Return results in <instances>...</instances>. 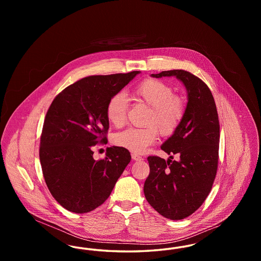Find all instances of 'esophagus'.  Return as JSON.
I'll return each instance as SVG.
<instances>
[{
	"label": "esophagus",
	"mask_w": 261,
	"mask_h": 261,
	"mask_svg": "<svg viewBox=\"0 0 261 261\" xmlns=\"http://www.w3.org/2000/svg\"><path fill=\"white\" fill-rule=\"evenodd\" d=\"M131 156H132V160L135 161V162H140V161H143V160H144L142 156H140V155L137 154V153H132Z\"/></svg>",
	"instance_id": "34e87169"
}]
</instances>
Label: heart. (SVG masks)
Returning a JSON list of instances; mask_svg holds the SVG:
<instances>
[{
    "label": "heart",
    "instance_id": "b5f03b06",
    "mask_svg": "<svg viewBox=\"0 0 261 261\" xmlns=\"http://www.w3.org/2000/svg\"><path fill=\"white\" fill-rule=\"evenodd\" d=\"M138 100L149 108L144 128H129L113 137V144L134 152H144L153 144L159 132L170 136L177 130L185 114V102L174 95L173 88L167 83L148 79L134 90ZM128 112V100L123 93L113 95L107 106V117L111 124L121 127L125 124Z\"/></svg>",
    "mask_w": 261,
    "mask_h": 261
}]
</instances>
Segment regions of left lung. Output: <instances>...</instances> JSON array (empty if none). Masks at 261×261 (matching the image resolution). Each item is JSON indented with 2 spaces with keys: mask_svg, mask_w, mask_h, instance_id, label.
I'll use <instances>...</instances> for the list:
<instances>
[{
  "mask_svg": "<svg viewBox=\"0 0 261 261\" xmlns=\"http://www.w3.org/2000/svg\"><path fill=\"white\" fill-rule=\"evenodd\" d=\"M150 76H174L186 88L184 117L162 145L170 156L148 158L149 175L144 185L145 197L155 211L181 220L197 211L211 192L218 164V114L210 88L199 77L182 69ZM172 154L178 156L176 161Z\"/></svg>",
  "mask_w": 261,
  "mask_h": 261,
  "instance_id": "left-lung-1",
  "label": "left lung"
}]
</instances>
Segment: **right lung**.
Masks as SVG:
<instances>
[{
    "mask_svg": "<svg viewBox=\"0 0 261 261\" xmlns=\"http://www.w3.org/2000/svg\"><path fill=\"white\" fill-rule=\"evenodd\" d=\"M141 71L85 77L62 91L47 112L40 143V162L48 189L67 211L96 210L112 194L131 161L120 147L108 148L95 161L93 147L105 143L107 106Z\"/></svg>",
    "mask_w": 261,
    "mask_h": 261,
    "instance_id": "right-lung-1",
    "label": "right lung"
}]
</instances>
